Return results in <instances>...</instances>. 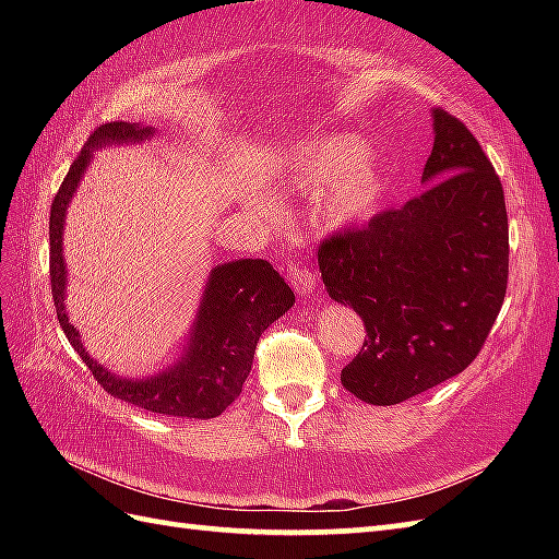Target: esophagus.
Returning <instances> with one entry per match:
<instances>
[{"label":"esophagus","mask_w":559,"mask_h":559,"mask_svg":"<svg viewBox=\"0 0 559 559\" xmlns=\"http://www.w3.org/2000/svg\"><path fill=\"white\" fill-rule=\"evenodd\" d=\"M290 286L295 293L300 295H310L317 288V276L305 266H290Z\"/></svg>","instance_id":"esophagus-1"}]
</instances>
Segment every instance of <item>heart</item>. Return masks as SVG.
I'll return each instance as SVG.
<instances>
[{
    "instance_id": "heart-1",
    "label": "heart",
    "mask_w": 559,
    "mask_h": 559,
    "mask_svg": "<svg viewBox=\"0 0 559 559\" xmlns=\"http://www.w3.org/2000/svg\"><path fill=\"white\" fill-rule=\"evenodd\" d=\"M295 187L322 199V218L329 228L370 218L389 189L384 163L362 151L358 136L336 134L314 139L298 151Z\"/></svg>"
}]
</instances>
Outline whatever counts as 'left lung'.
<instances>
[{"label": "left lung", "mask_w": 559, "mask_h": 559, "mask_svg": "<svg viewBox=\"0 0 559 559\" xmlns=\"http://www.w3.org/2000/svg\"><path fill=\"white\" fill-rule=\"evenodd\" d=\"M425 189L319 245L329 298L367 338L341 384L372 406L423 394L476 360L504 302L509 225L502 182L478 139L437 108Z\"/></svg>", "instance_id": "1"}]
</instances>
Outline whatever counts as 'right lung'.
<instances>
[{"label":"right lung","mask_w":559,"mask_h":559,"mask_svg":"<svg viewBox=\"0 0 559 559\" xmlns=\"http://www.w3.org/2000/svg\"><path fill=\"white\" fill-rule=\"evenodd\" d=\"M153 136V127L129 122H108L91 134L76 160L55 194L50 209V283L59 326L69 343L86 362L98 384L110 396L151 413L177 415V418H216L240 396L245 379L252 370L259 336L269 324L286 314L295 295L281 278V273L264 259H237L211 271L201 295V305L189 331L182 360L151 379H122L105 370L91 358L79 338V331L69 322L64 307L67 266L62 257V230L71 197L88 168L93 148L103 144H127Z\"/></svg>","instance_id":"1"}]
</instances>
